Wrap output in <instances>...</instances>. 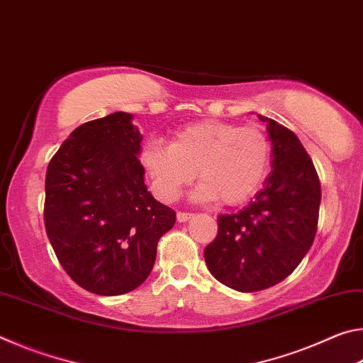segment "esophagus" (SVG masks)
Returning a JSON list of instances; mask_svg holds the SVG:
<instances>
[{"label":"esophagus","instance_id":"34e87169","mask_svg":"<svg viewBox=\"0 0 363 363\" xmlns=\"http://www.w3.org/2000/svg\"><path fill=\"white\" fill-rule=\"evenodd\" d=\"M194 214L192 213H177V220H179V223H187V220L192 218Z\"/></svg>","mask_w":363,"mask_h":363}]
</instances>
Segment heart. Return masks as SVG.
Masks as SVG:
<instances>
[{
    "label": "heart",
    "mask_w": 363,
    "mask_h": 363,
    "mask_svg": "<svg viewBox=\"0 0 363 363\" xmlns=\"http://www.w3.org/2000/svg\"><path fill=\"white\" fill-rule=\"evenodd\" d=\"M140 163L153 192L173 201L196 177L194 196L240 205L250 200L269 173L270 143L256 126L206 120L176 131L169 144L149 140L140 150Z\"/></svg>",
    "instance_id": "1"
}]
</instances>
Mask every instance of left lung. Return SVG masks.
Returning a JSON list of instances; mask_svg holds the SVG:
<instances>
[{
    "mask_svg": "<svg viewBox=\"0 0 363 363\" xmlns=\"http://www.w3.org/2000/svg\"><path fill=\"white\" fill-rule=\"evenodd\" d=\"M272 171L255 200L235 214L218 218V237L205 248L213 277L232 290L251 293L285 280L315 238L320 182L296 134L272 118Z\"/></svg>",
    "mask_w": 363,
    "mask_h": 363,
    "instance_id": "left-lung-1",
    "label": "left lung"
}]
</instances>
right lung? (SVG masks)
<instances>
[{
    "instance_id": "obj_1",
    "label": "right lung",
    "mask_w": 363,
    "mask_h": 363,
    "mask_svg": "<svg viewBox=\"0 0 363 363\" xmlns=\"http://www.w3.org/2000/svg\"><path fill=\"white\" fill-rule=\"evenodd\" d=\"M134 115L115 112L72 131L46 171L45 225L73 281L101 296L143 285L176 213L147 190Z\"/></svg>"
}]
</instances>
